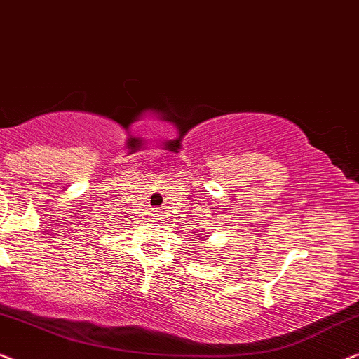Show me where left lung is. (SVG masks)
Here are the masks:
<instances>
[{"label": "left lung", "mask_w": 359, "mask_h": 359, "mask_svg": "<svg viewBox=\"0 0 359 359\" xmlns=\"http://www.w3.org/2000/svg\"><path fill=\"white\" fill-rule=\"evenodd\" d=\"M198 237H200V236H198ZM203 239H206V236H205V237H203Z\"/></svg>", "instance_id": "left-lung-1"}]
</instances>
